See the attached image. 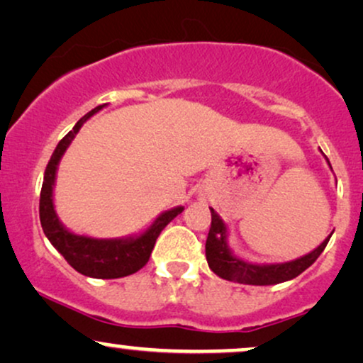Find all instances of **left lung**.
<instances>
[{
  "instance_id": "left-lung-1",
  "label": "left lung",
  "mask_w": 363,
  "mask_h": 363,
  "mask_svg": "<svg viewBox=\"0 0 363 363\" xmlns=\"http://www.w3.org/2000/svg\"><path fill=\"white\" fill-rule=\"evenodd\" d=\"M327 159V155H325ZM330 166V160L327 159ZM332 169V166H330ZM211 209V229L208 240H206V259H208L209 268L218 274L219 278L228 279V281L242 283V284H256V286H268V284H278L288 279L296 278L306 268L315 263L316 258L323 253L325 246L328 245L330 238L333 233L325 238V241L308 255L300 256V258L284 261V263H251L236 256L228 245V226L223 221L221 216L213 208Z\"/></svg>"
}]
</instances>
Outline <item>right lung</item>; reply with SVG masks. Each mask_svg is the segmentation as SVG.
<instances>
[{
    "instance_id": "right-lung-1",
    "label": "right lung",
    "mask_w": 363,
    "mask_h": 363,
    "mask_svg": "<svg viewBox=\"0 0 363 363\" xmlns=\"http://www.w3.org/2000/svg\"><path fill=\"white\" fill-rule=\"evenodd\" d=\"M104 107L105 105H99V107L90 110L86 116L82 117L75 123V127L58 142L57 149L53 150L48 166L45 169L43 186H41L40 223L41 228H43L45 236L48 238V241L52 242L55 250L67 259V263L73 269L90 278L113 279L134 274L135 272H139L142 266H145L160 231L177 214H181L184 208L176 206V208L164 211L140 235L113 238V240H99V238L75 235L70 229L63 226L62 221L58 219L53 204V187L55 181H57L58 164L68 149V145L72 144V140L79 134L82 125Z\"/></svg>"
}]
</instances>
